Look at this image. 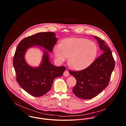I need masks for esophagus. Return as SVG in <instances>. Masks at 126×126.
<instances>
[{
	"label": "esophagus",
	"instance_id": "1",
	"mask_svg": "<svg viewBox=\"0 0 126 126\" xmlns=\"http://www.w3.org/2000/svg\"><path fill=\"white\" fill-rule=\"evenodd\" d=\"M69 75V73L67 70H65L63 73V76L65 77H68Z\"/></svg>",
	"mask_w": 126,
	"mask_h": 126
}]
</instances>
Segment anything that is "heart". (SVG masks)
Masks as SVG:
<instances>
[{
	"label": "heart",
	"instance_id": "heart-1",
	"mask_svg": "<svg viewBox=\"0 0 126 126\" xmlns=\"http://www.w3.org/2000/svg\"><path fill=\"white\" fill-rule=\"evenodd\" d=\"M53 52L60 62L69 57V63L76 70H81L88 67L94 61L97 47L94 43L84 38H68L62 44L54 46Z\"/></svg>",
	"mask_w": 126,
	"mask_h": 126
}]
</instances>
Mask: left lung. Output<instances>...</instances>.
I'll use <instances>...</instances> for the list:
<instances>
[{
	"label": "left lung",
	"instance_id": "obj_1",
	"mask_svg": "<svg viewBox=\"0 0 126 126\" xmlns=\"http://www.w3.org/2000/svg\"><path fill=\"white\" fill-rule=\"evenodd\" d=\"M94 37L97 40L103 53L86 68L69 71L77 80L73 92L77 97L83 99L94 98L108 86L115 66L110 47L103 40L96 36Z\"/></svg>",
	"mask_w": 126,
	"mask_h": 126
}]
</instances>
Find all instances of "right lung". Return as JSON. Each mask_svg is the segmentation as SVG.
I'll return each mask as SVG.
<instances>
[{"instance_id": "add662e5", "label": "right lung", "mask_w": 126, "mask_h": 126, "mask_svg": "<svg viewBox=\"0 0 126 126\" xmlns=\"http://www.w3.org/2000/svg\"><path fill=\"white\" fill-rule=\"evenodd\" d=\"M57 40L54 32H39L23 39L16 47L13 61L16 80L24 90L33 96H41L48 92L54 79L63 75L65 67L52 64L49 60L48 53L45 49L40 65L32 67L25 60L26 50L38 46L51 52Z\"/></svg>"}]
</instances>
